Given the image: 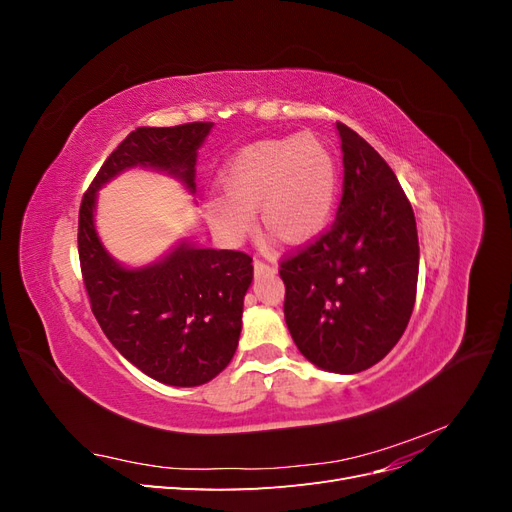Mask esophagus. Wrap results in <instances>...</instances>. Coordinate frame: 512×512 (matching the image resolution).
Returning <instances> with one entry per match:
<instances>
[{
  "instance_id": "obj_1",
  "label": "esophagus",
  "mask_w": 512,
  "mask_h": 512,
  "mask_svg": "<svg viewBox=\"0 0 512 512\" xmlns=\"http://www.w3.org/2000/svg\"><path fill=\"white\" fill-rule=\"evenodd\" d=\"M254 271H256V273H273L275 267H273V265H267V262H262L260 258H254Z\"/></svg>"
}]
</instances>
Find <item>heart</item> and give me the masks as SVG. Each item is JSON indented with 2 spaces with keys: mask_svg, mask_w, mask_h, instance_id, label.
<instances>
[{
  "mask_svg": "<svg viewBox=\"0 0 512 512\" xmlns=\"http://www.w3.org/2000/svg\"><path fill=\"white\" fill-rule=\"evenodd\" d=\"M222 192L205 198L213 228L241 241L260 224L284 243L314 239L333 218L339 166L331 147L314 134L269 138L241 149L222 170Z\"/></svg>",
  "mask_w": 512,
  "mask_h": 512,
  "instance_id": "heart-1",
  "label": "heart"
}]
</instances>
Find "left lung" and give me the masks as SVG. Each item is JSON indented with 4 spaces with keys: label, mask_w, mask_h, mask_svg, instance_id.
<instances>
[{
    "label": "left lung",
    "mask_w": 512,
    "mask_h": 512,
    "mask_svg": "<svg viewBox=\"0 0 512 512\" xmlns=\"http://www.w3.org/2000/svg\"><path fill=\"white\" fill-rule=\"evenodd\" d=\"M344 194L331 228L286 258L284 318L299 352L359 374L404 335L416 299L418 235L410 200L380 153L337 121Z\"/></svg>",
    "instance_id": "8db88e82"
}]
</instances>
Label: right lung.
I'll return each instance as SVG.
<instances>
[{
  "instance_id": "1",
  "label": "right lung",
  "mask_w": 512,
  "mask_h": 512,
  "mask_svg": "<svg viewBox=\"0 0 512 512\" xmlns=\"http://www.w3.org/2000/svg\"><path fill=\"white\" fill-rule=\"evenodd\" d=\"M211 128V121L136 128L106 158L79 211V258L91 312L123 359L170 386L205 384L232 361L254 277L252 258L183 239L153 265L128 269L104 250L94 211L102 185L136 166L173 175L194 194L198 149Z\"/></svg>"
}]
</instances>
